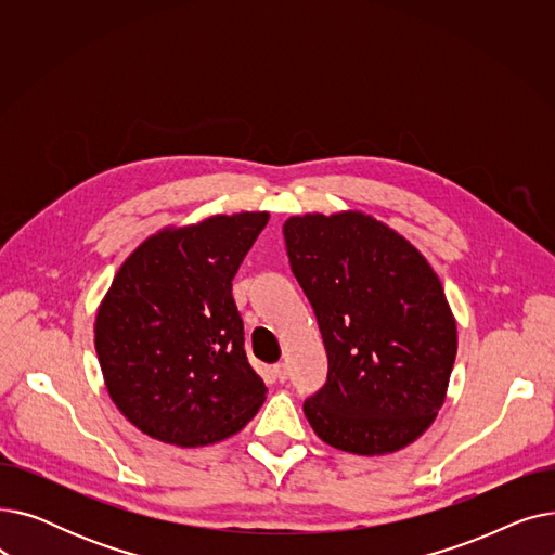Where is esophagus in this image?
Segmentation results:
<instances>
[{
    "label": "esophagus",
    "mask_w": 555,
    "mask_h": 555,
    "mask_svg": "<svg viewBox=\"0 0 555 555\" xmlns=\"http://www.w3.org/2000/svg\"><path fill=\"white\" fill-rule=\"evenodd\" d=\"M274 377L279 383H285L287 380V366L285 364H276L274 366Z\"/></svg>",
    "instance_id": "34e87169"
}]
</instances>
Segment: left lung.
<instances>
[{
	"label": "left lung",
	"instance_id": "1",
	"mask_svg": "<svg viewBox=\"0 0 555 555\" xmlns=\"http://www.w3.org/2000/svg\"><path fill=\"white\" fill-rule=\"evenodd\" d=\"M283 236L328 356L326 385L304 402L314 434L364 456L414 443L446 402L456 358L441 279L362 211L293 216Z\"/></svg>",
	"mask_w": 555,
	"mask_h": 555
}]
</instances>
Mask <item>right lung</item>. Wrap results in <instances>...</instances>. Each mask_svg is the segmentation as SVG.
<instances>
[{"instance_id":"1","label":"right lung","mask_w":555,"mask_h":555,"mask_svg":"<svg viewBox=\"0 0 555 555\" xmlns=\"http://www.w3.org/2000/svg\"><path fill=\"white\" fill-rule=\"evenodd\" d=\"M268 220L243 211L166 227L114 274L94 324L96 356L112 402L153 439L211 446L266 402L231 281Z\"/></svg>"}]
</instances>
